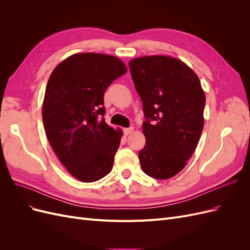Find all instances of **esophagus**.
<instances>
[{
	"label": "esophagus",
	"mask_w": 250,
	"mask_h": 250,
	"mask_svg": "<svg viewBox=\"0 0 250 250\" xmlns=\"http://www.w3.org/2000/svg\"><path fill=\"white\" fill-rule=\"evenodd\" d=\"M133 129H134V128H133L132 126H130V127H128V128H124V129H123V132H124V134H125V135H128V134L132 133Z\"/></svg>",
	"instance_id": "1"
}]
</instances>
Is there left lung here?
<instances>
[{
  "instance_id": "left-lung-1",
  "label": "left lung",
  "mask_w": 250,
  "mask_h": 250,
  "mask_svg": "<svg viewBox=\"0 0 250 250\" xmlns=\"http://www.w3.org/2000/svg\"><path fill=\"white\" fill-rule=\"evenodd\" d=\"M129 70L145 116L142 170L156 179L171 178L187 165L203 129L206 96L199 78L169 56L132 59Z\"/></svg>"
}]
</instances>
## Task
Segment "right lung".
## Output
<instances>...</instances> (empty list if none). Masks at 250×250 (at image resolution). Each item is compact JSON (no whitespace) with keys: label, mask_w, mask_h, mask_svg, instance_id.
Segmentation results:
<instances>
[{"label":"right lung","mask_w":250,"mask_h":250,"mask_svg":"<svg viewBox=\"0 0 250 250\" xmlns=\"http://www.w3.org/2000/svg\"><path fill=\"white\" fill-rule=\"evenodd\" d=\"M126 72L117 57L80 53L60 62L49 78L42 104L47 138L67 171L84 183L112 169L122 131L105 122L104 93Z\"/></svg>","instance_id":"right-lung-1"}]
</instances>
